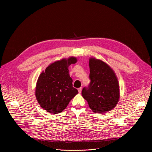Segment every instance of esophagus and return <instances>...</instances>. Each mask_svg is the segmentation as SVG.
Returning a JSON list of instances; mask_svg holds the SVG:
<instances>
[{"label": "esophagus", "instance_id": "obj_1", "mask_svg": "<svg viewBox=\"0 0 152 152\" xmlns=\"http://www.w3.org/2000/svg\"><path fill=\"white\" fill-rule=\"evenodd\" d=\"M78 91H79V93H80L81 91H82V88H78Z\"/></svg>", "mask_w": 152, "mask_h": 152}]
</instances>
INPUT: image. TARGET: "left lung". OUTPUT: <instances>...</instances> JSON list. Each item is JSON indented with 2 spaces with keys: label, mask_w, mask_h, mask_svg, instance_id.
I'll list each match as a JSON object with an SVG mask.
<instances>
[{
  "label": "left lung",
  "mask_w": 152,
  "mask_h": 152,
  "mask_svg": "<svg viewBox=\"0 0 152 152\" xmlns=\"http://www.w3.org/2000/svg\"><path fill=\"white\" fill-rule=\"evenodd\" d=\"M88 88H83L82 97L90 109L96 113H106L116 106L120 99L118 80L113 69L103 61L91 57L89 59Z\"/></svg>",
  "instance_id": "left-lung-1"
}]
</instances>
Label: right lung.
Here are the masks:
<instances>
[{"label": "right lung", "instance_id": "1", "mask_svg": "<svg viewBox=\"0 0 152 152\" xmlns=\"http://www.w3.org/2000/svg\"><path fill=\"white\" fill-rule=\"evenodd\" d=\"M77 61L75 56L56 61L39 76L35 96L41 107L47 112L52 114L61 113L78 93L77 90L73 87L69 71V66Z\"/></svg>", "mask_w": 152, "mask_h": 152}]
</instances>
